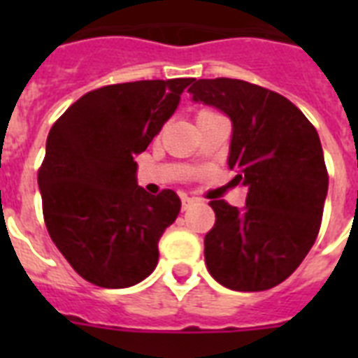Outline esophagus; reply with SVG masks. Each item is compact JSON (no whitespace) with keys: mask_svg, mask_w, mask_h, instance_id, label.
<instances>
[{"mask_svg":"<svg viewBox=\"0 0 358 358\" xmlns=\"http://www.w3.org/2000/svg\"><path fill=\"white\" fill-rule=\"evenodd\" d=\"M196 202H199L196 199H191V196H184V199H182V210H184V212H187L191 206H195Z\"/></svg>","mask_w":358,"mask_h":358,"instance_id":"esophagus-1","label":"esophagus"}]
</instances>
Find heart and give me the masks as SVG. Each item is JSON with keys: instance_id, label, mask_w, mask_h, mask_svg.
<instances>
[{"instance_id": "heart-1", "label": "heart", "mask_w": 358, "mask_h": 358, "mask_svg": "<svg viewBox=\"0 0 358 358\" xmlns=\"http://www.w3.org/2000/svg\"><path fill=\"white\" fill-rule=\"evenodd\" d=\"M210 113H215V111H212V109H199V111H196V119L206 117V115H210Z\"/></svg>"}]
</instances>
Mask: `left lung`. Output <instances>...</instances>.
I'll use <instances>...</instances> for the list:
<instances>
[{"mask_svg": "<svg viewBox=\"0 0 358 358\" xmlns=\"http://www.w3.org/2000/svg\"><path fill=\"white\" fill-rule=\"evenodd\" d=\"M189 92L230 117L229 169L249 187L243 210L210 202L208 271L236 292L275 288L305 260L322 227L329 174L320 135L288 98L249 81L196 80Z\"/></svg>", "mask_w": 358, "mask_h": 358, "instance_id": "obj_1", "label": "left lung"}]
</instances>
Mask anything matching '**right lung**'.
<instances>
[{"instance_id":"add662e5","label":"right lung","mask_w":358,"mask_h":358,"mask_svg":"<svg viewBox=\"0 0 358 358\" xmlns=\"http://www.w3.org/2000/svg\"><path fill=\"white\" fill-rule=\"evenodd\" d=\"M195 78L100 87L50 129L38 169L48 234L74 271L100 288H128L157 266V243L178 217V195L137 185L135 156Z\"/></svg>"}]
</instances>
